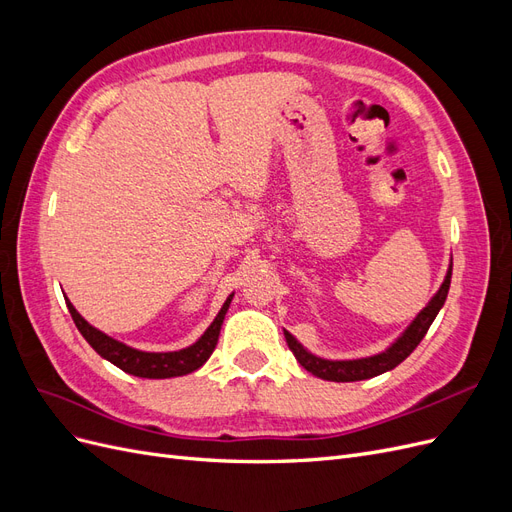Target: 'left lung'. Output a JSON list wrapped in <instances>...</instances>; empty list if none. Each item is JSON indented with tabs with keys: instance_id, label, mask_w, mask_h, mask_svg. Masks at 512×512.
<instances>
[{
	"instance_id": "1",
	"label": "left lung",
	"mask_w": 512,
	"mask_h": 512,
	"mask_svg": "<svg viewBox=\"0 0 512 512\" xmlns=\"http://www.w3.org/2000/svg\"><path fill=\"white\" fill-rule=\"evenodd\" d=\"M451 275H453V267H448L446 277H444L440 290L436 292V297H433L423 312L412 320V324L404 331V335H401L391 348H386L380 354L367 356V359H354V361H327V359H320V356L309 354L297 342V339H294L288 331H284L288 348L292 350L294 356H297V361L309 371V374H314L322 380L356 382V380H367V378L380 376V374H384V371L395 369L401 361H406L412 354V350L421 344V339L429 331L431 322L436 320L438 312L446 301L448 288H451Z\"/></svg>"
}]
</instances>
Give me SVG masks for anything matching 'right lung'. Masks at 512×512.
I'll use <instances>...</instances> for the list:
<instances>
[{
  "label": "right lung",
  "instance_id": "obj_1",
  "mask_svg": "<svg viewBox=\"0 0 512 512\" xmlns=\"http://www.w3.org/2000/svg\"><path fill=\"white\" fill-rule=\"evenodd\" d=\"M230 301H232V294L222 305L220 314L215 316V320L211 322V327L203 333V337H200L196 344H192L190 348L177 350V352L134 350L126 344L117 342V339L108 337L106 333L91 327V324L79 312H76L70 301H66V305L70 309L76 329L81 331V335L87 339V344L94 348L102 356V359L111 361L121 371H126V374H132V376H138V378H175V376L192 374V371H196L198 367L205 365V361L209 359L211 352L215 350V346H218L220 329H222V322H224V316L228 312Z\"/></svg>",
  "mask_w": 512,
  "mask_h": 512
}]
</instances>
